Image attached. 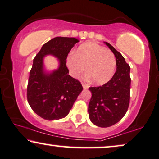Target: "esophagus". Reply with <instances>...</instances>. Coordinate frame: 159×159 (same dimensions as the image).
<instances>
[{
	"mask_svg": "<svg viewBox=\"0 0 159 159\" xmlns=\"http://www.w3.org/2000/svg\"><path fill=\"white\" fill-rule=\"evenodd\" d=\"M82 86H83V88L84 89H88L89 88V85H87L86 84H82Z\"/></svg>",
	"mask_w": 159,
	"mask_h": 159,
	"instance_id": "34e87169",
	"label": "esophagus"
}]
</instances>
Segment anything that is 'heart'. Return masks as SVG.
I'll return each mask as SVG.
<instances>
[{"label":"heart","instance_id":"b5f03b06","mask_svg":"<svg viewBox=\"0 0 159 159\" xmlns=\"http://www.w3.org/2000/svg\"><path fill=\"white\" fill-rule=\"evenodd\" d=\"M90 81L96 85L106 84L112 78L116 68V58L111 51L94 42L80 45L74 55L67 59V66L73 76L84 71Z\"/></svg>","mask_w":159,"mask_h":159}]
</instances>
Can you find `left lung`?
Masks as SVG:
<instances>
[{"label": "left lung", "mask_w": 159, "mask_h": 159, "mask_svg": "<svg viewBox=\"0 0 159 159\" xmlns=\"http://www.w3.org/2000/svg\"><path fill=\"white\" fill-rule=\"evenodd\" d=\"M116 57L117 70L111 80L101 86L90 87L91 99L88 111L93 125L108 127L120 121L126 114L129 103L130 68L124 57L108 42H104Z\"/></svg>", "instance_id": "1"}]
</instances>
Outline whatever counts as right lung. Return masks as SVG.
Wrapping results in <instances>:
<instances>
[{
  "mask_svg": "<svg viewBox=\"0 0 159 159\" xmlns=\"http://www.w3.org/2000/svg\"><path fill=\"white\" fill-rule=\"evenodd\" d=\"M79 40L74 37H57L47 42L33 60L27 86V100L32 110L47 120L62 119L68 115L83 90L77 79L68 74L66 59ZM52 55L59 62L56 70H44L43 57Z\"/></svg>",
  "mask_w": 159,
  "mask_h": 159,
  "instance_id": "1",
  "label": "right lung"
}]
</instances>
